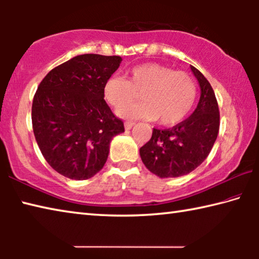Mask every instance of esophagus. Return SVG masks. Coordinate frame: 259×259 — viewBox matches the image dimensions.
<instances>
[{"label":"esophagus","mask_w":259,"mask_h":259,"mask_svg":"<svg viewBox=\"0 0 259 259\" xmlns=\"http://www.w3.org/2000/svg\"><path fill=\"white\" fill-rule=\"evenodd\" d=\"M135 124H136V123H135L134 121H126L125 123H124V128H125V130H130Z\"/></svg>","instance_id":"esophagus-1"}]
</instances>
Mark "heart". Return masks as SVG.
Returning <instances> with one entry per match:
<instances>
[{"label":"heart","instance_id":"b5f03b06","mask_svg":"<svg viewBox=\"0 0 259 259\" xmlns=\"http://www.w3.org/2000/svg\"><path fill=\"white\" fill-rule=\"evenodd\" d=\"M128 81L120 76L108 77L104 83L105 100L115 109L128 104L140 92L142 102L120 109L123 119H160L163 125L182 122L194 105L195 81L186 73L163 65L147 63L133 67Z\"/></svg>","mask_w":259,"mask_h":259}]
</instances>
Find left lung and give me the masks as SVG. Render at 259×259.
I'll use <instances>...</instances> for the list:
<instances>
[{"label":"left lung","instance_id":"obj_1","mask_svg":"<svg viewBox=\"0 0 259 259\" xmlns=\"http://www.w3.org/2000/svg\"><path fill=\"white\" fill-rule=\"evenodd\" d=\"M191 71L199 82L201 95L195 111L185 121L170 129H153L152 138L139 154L143 163L160 178L181 177L190 174L207 159L219 130L216 96L203 74Z\"/></svg>","mask_w":259,"mask_h":259}]
</instances>
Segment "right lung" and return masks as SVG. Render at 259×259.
<instances>
[{
	"instance_id": "right-lung-1",
	"label": "right lung",
	"mask_w": 259,
	"mask_h": 259,
	"mask_svg": "<svg viewBox=\"0 0 259 259\" xmlns=\"http://www.w3.org/2000/svg\"><path fill=\"white\" fill-rule=\"evenodd\" d=\"M121 61L120 56H76L48 73L37 88L32 105L35 139L48 163L65 177H94L106 163L113 137L124 133L103 93Z\"/></svg>"
}]
</instances>
